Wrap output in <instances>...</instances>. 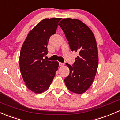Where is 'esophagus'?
I'll list each match as a JSON object with an SVG mask.
<instances>
[{"label": "esophagus", "mask_w": 120, "mask_h": 120, "mask_svg": "<svg viewBox=\"0 0 120 120\" xmlns=\"http://www.w3.org/2000/svg\"><path fill=\"white\" fill-rule=\"evenodd\" d=\"M64 65H65V64H64V63L59 62V65H60V66H64Z\"/></svg>", "instance_id": "34e87169"}]
</instances>
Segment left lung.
<instances>
[{"instance_id":"8db88e82","label":"left lung","mask_w":120,"mask_h":120,"mask_svg":"<svg viewBox=\"0 0 120 120\" xmlns=\"http://www.w3.org/2000/svg\"><path fill=\"white\" fill-rule=\"evenodd\" d=\"M58 25L65 33L71 51L79 54L72 66L66 64L70 73L64 81L69 91L81 94L91 87L97 73V41L92 30L80 20L64 18Z\"/></svg>"}]
</instances>
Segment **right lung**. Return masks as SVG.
I'll list each match as a JSON object with an SVG mask.
<instances>
[{"instance_id": "obj_1", "label": "right lung", "mask_w": 120, "mask_h": 120, "mask_svg": "<svg viewBox=\"0 0 120 120\" xmlns=\"http://www.w3.org/2000/svg\"><path fill=\"white\" fill-rule=\"evenodd\" d=\"M60 18H45L29 32L19 56V68L26 87L35 94L48 90L52 82L59 63L43 59L48 53L50 36L56 32Z\"/></svg>"}]
</instances>
